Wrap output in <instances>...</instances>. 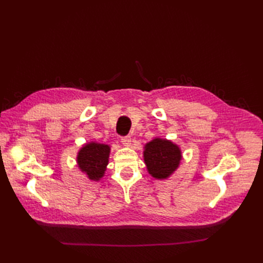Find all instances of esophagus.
Returning a JSON list of instances; mask_svg holds the SVG:
<instances>
[{"label": "esophagus", "mask_w": 263, "mask_h": 263, "mask_svg": "<svg viewBox=\"0 0 263 263\" xmlns=\"http://www.w3.org/2000/svg\"><path fill=\"white\" fill-rule=\"evenodd\" d=\"M122 144L126 147H129L130 144H132V139H130V136H124L122 137Z\"/></svg>", "instance_id": "34e87169"}]
</instances>
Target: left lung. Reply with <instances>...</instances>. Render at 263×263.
Returning <instances> with one entry per match:
<instances>
[{
  "label": "left lung",
  "mask_w": 263,
  "mask_h": 263,
  "mask_svg": "<svg viewBox=\"0 0 263 263\" xmlns=\"http://www.w3.org/2000/svg\"><path fill=\"white\" fill-rule=\"evenodd\" d=\"M181 159L180 148L170 140L155 138L145 146L144 160L155 179L169 178L178 169Z\"/></svg>",
  "instance_id": "1"
}]
</instances>
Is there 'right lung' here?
I'll use <instances>...</instances> for the list:
<instances>
[{"label": "right lung", "mask_w": 263, "mask_h": 263, "mask_svg": "<svg viewBox=\"0 0 263 263\" xmlns=\"http://www.w3.org/2000/svg\"><path fill=\"white\" fill-rule=\"evenodd\" d=\"M109 150V146L99 142L92 141L84 145L77 157L79 168L90 180L99 181L106 170Z\"/></svg>", "instance_id": "1"}]
</instances>
